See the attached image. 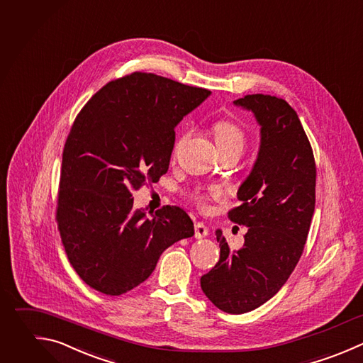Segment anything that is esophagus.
Listing matches in <instances>:
<instances>
[{
  "label": "esophagus",
  "mask_w": 363,
  "mask_h": 363,
  "mask_svg": "<svg viewBox=\"0 0 363 363\" xmlns=\"http://www.w3.org/2000/svg\"><path fill=\"white\" fill-rule=\"evenodd\" d=\"M208 235V228L204 223H196L194 224V237L196 238H204Z\"/></svg>",
  "instance_id": "esophagus-1"
}]
</instances>
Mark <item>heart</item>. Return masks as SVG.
I'll return each mask as SVG.
<instances>
[{
    "instance_id": "obj_1",
    "label": "heart",
    "mask_w": 363,
    "mask_h": 363,
    "mask_svg": "<svg viewBox=\"0 0 363 363\" xmlns=\"http://www.w3.org/2000/svg\"><path fill=\"white\" fill-rule=\"evenodd\" d=\"M214 139L220 152L234 150L241 155L245 147V133L240 126L230 121H220L214 125ZM220 191L217 189H211L208 196H199L197 203L204 207L207 197H218Z\"/></svg>"
}]
</instances>
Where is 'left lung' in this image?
Listing matches in <instances>:
<instances>
[{
  "instance_id": "obj_1",
  "label": "left lung",
  "mask_w": 363,
  "mask_h": 363,
  "mask_svg": "<svg viewBox=\"0 0 363 363\" xmlns=\"http://www.w3.org/2000/svg\"><path fill=\"white\" fill-rule=\"evenodd\" d=\"M233 104L259 126L257 159L237 191L241 204L228 213L248 230L235 251L216 231L220 259L200 284L218 309L244 313L271 299L299 261L315 210L316 169L301 121L284 99L257 94Z\"/></svg>"
}]
</instances>
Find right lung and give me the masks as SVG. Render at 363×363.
<instances>
[{
    "label": "right lung",
    "instance_id": "add662e5",
    "mask_svg": "<svg viewBox=\"0 0 363 363\" xmlns=\"http://www.w3.org/2000/svg\"><path fill=\"white\" fill-rule=\"evenodd\" d=\"M210 94L135 72L105 85L77 116L62 155L57 220L68 259L89 286L122 295L152 275L166 248L194 235L183 208L147 216L132 194L167 172L176 126Z\"/></svg>",
    "mask_w": 363,
    "mask_h": 363
}]
</instances>
